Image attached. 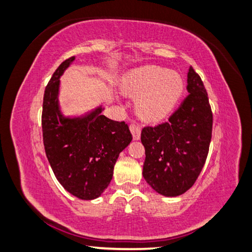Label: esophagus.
<instances>
[{
    "label": "esophagus",
    "mask_w": 252,
    "mask_h": 252,
    "mask_svg": "<svg viewBox=\"0 0 252 252\" xmlns=\"http://www.w3.org/2000/svg\"><path fill=\"white\" fill-rule=\"evenodd\" d=\"M130 131H131L135 141H138L141 138V128H139V126H137V124H130Z\"/></svg>",
    "instance_id": "obj_1"
}]
</instances>
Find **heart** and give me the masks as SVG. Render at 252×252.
I'll return each instance as SVG.
<instances>
[{
  "instance_id": "b5f03b06",
  "label": "heart",
  "mask_w": 252,
  "mask_h": 252,
  "mask_svg": "<svg viewBox=\"0 0 252 252\" xmlns=\"http://www.w3.org/2000/svg\"><path fill=\"white\" fill-rule=\"evenodd\" d=\"M121 88L124 93L140 96L136 111L141 119L157 122L176 109L184 94L185 82L179 73L156 65L142 66L124 75Z\"/></svg>"
}]
</instances>
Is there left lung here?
Wrapping results in <instances>:
<instances>
[{"mask_svg": "<svg viewBox=\"0 0 252 252\" xmlns=\"http://www.w3.org/2000/svg\"><path fill=\"white\" fill-rule=\"evenodd\" d=\"M187 92L189 94L167 122L142 130L143 177L165 196L181 195L193 186L211 144V104L201 78L192 66L187 73Z\"/></svg>", "mask_w": 252, "mask_h": 252, "instance_id": "8db88e82", "label": "left lung"}]
</instances>
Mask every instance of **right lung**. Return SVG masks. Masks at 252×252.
I'll return each mask as SVG.
<instances>
[{
  "label": "right lung",
  "mask_w": 252,
  "mask_h": 252,
  "mask_svg": "<svg viewBox=\"0 0 252 252\" xmlns=\"http://www.w3.org/2000/svg\"><path fill=\"white\" fill-rule=\"evenodd\" d=\"M74 59L71 57L60 63L45 88L43 142L53 173L63 189L81 200H93L108 187L117 158L132 135L126 122L101 115L102 107L81 117L63 115L59 79Z\"/></svg>",
  "instance_id": "add662e5"
}]
</instances>
